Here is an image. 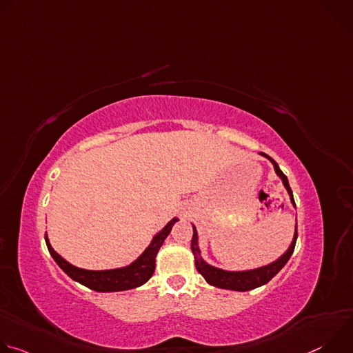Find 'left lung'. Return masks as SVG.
Returning a JSON list of instances; mask_svg holds the SVG:
<instances>
[{
	"mask_svg": "<svg viewBox=\"0 0 353 353\" xmlns=\"http://www.w3.org/2000/svg\"><path fill=\"white\" fill-rule=\"evenodd\" d=\"M261 157L267 158L272 166H274V170L276 173V176L282 180V184L283 187L286 188L288 194H289V198H290V203L293 205V208H296V204H294V199H293V192L290 190V185H289V181H288V177L282 173V170L279 169L278 163L270 158L268 155L260 152ZM192 239H191V250H192V254H194V260H195V267H196V271L204 276V279L212 285V286H216V288H221V289H228V290H236V292H247V290H251V289H256V288H260L263 285H265L267 282H270L283 267L285 264L289 261L290 256L293 254V250H294V244H296V240H297V222L294 223V233H293V239L288 247V250L285 251V253L278 257L275 261L267 264V265H263V267H257V268H253V270H243V271H228V270H222V268H218V267H214L211 264H208L203 254H201V248H199V240H198V232H196V228L192 225Z\"/></svg>",
	"mask_w": 353,
	"mask_h": 353,
	"instance_id": "1",
	"label": "left lung"
}]
</instances>
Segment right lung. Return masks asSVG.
Instances as JSON below:
<instances>
[{
	"instance_id": "1",
	"label": "right lung",
	"mask_w": 353,
	"mask_h": 353,
	"mask_svg": "<svg viewBox=\"0 0 353 353\" xmlns=\"http://www.w3.org/2000/svg\"><path fill=\"white\" fill-rule=\"evenodd\" d=\"M176 222H179V218H173L172 221H169L166 226L152 237L149 245L142 251V254L137 260H134L131 264L119 267V268H112V270L93 271V270H83V268L75 267L71 263H68L65 259H63L52 247L47 232L44 239H46V244L50 254H52V257L59 264V267L71 279L96 292H121V290H130L146 283L149 278L154 275L158 251L161 250L165 239L169 236Z\"/></svg>"
}]
</instances>
